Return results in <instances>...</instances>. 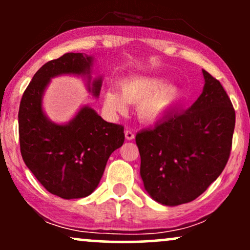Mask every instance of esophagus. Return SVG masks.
Wrapping results in <instances>:
<instances>
[{"mask_svg": "<svg viewBox=\"0 0 250 250\" xmlns=\"http://www.w3.org/2000/svg\"><path fill=\"white\" fill-rule=\"evenodd\" d=\"M125 139L128 140V141H131V140H134L135 134H134L133 130H129V129H127V130L125 131Z\"/></svg>", "mask_w": 250, "mask_h": 250, "instance_id": "1", "label": "esophagus"}]
</instances>
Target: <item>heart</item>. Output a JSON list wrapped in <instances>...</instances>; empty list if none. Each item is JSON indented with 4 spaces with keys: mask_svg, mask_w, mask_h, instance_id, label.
I'll use <instances>...</instances> for the list:
<instances>
[{
    "mask_svg": "<svg viewBox=\"0 0 250 250\" xmlns=\"http://www.w3.org/2000/svg\"><path fill=\"white\" fill-rule=\"evenodd\" d=\"M182 97V91L162 77L139 76L123 80L121 93L115 88L104 91V105L113 113H121L127 103L137 104V116L143 122L154 123L163 119Z\"/></svg>",
    "mask_w": 250,
    "mask_h": 250,
    "instance_id": "heart-1",
    "label": "heart"
}]
</instances>
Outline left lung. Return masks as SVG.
<instances>
[{"mask_svg": "<svg viewBox=\"0 0 250 250\" xmlns=\"http://www.w3.org/2000/svg\"><path fill=\"white\" fill-rule=\"evenodd\" d=\"M202 74V94L187 110L170 113L135 137L145 189L163 206L199 197L228 162L235 110L222 84L206 70Z\"/></svg>", "mask_w": 250, "mask_h": 250, "instance_id": "8db88e82", "label": "left lung"}]
</instances>
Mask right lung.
I'll return each instance as SVG.
<instances>
[{
    "instance_id": "obj_1",
    "label": "right lung",
    "mask_w": 250,
    "mask_h": 250,
    "mask_svg": "<svg viewBox=\"0 0 250 250\" xmlns=\"http://www.w3.org/2000/svg\"><path fill=\"white\" fill-rule=\"evenodd\" d=\"M94 56L68 53L42 65L22 96L19 134L22 159L40 183L62 199H81L99 186L114 150L125 142L121 125L109 123L89 105H82L65 123H56L43 110V95L51 79L82 76L99 97L102 76L93 79Z\"/></svg>"
}]
</instances>
